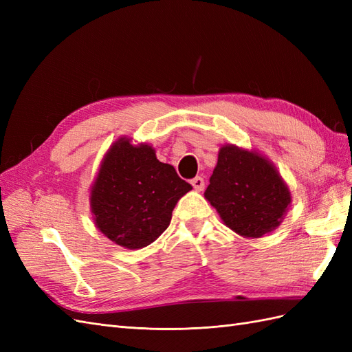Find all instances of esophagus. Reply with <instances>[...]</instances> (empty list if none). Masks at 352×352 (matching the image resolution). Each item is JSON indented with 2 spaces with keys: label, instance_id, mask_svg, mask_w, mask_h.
I'll list each match as a JSON object with an SVG mask.
<instances>
[{
  "label": "esophagus",
  "instance_id": "esophagus-1",
  "mask_svg": "<svg viewBox=\"0 0 352 352\" xmlns=\"http://www.w3.org/2000/svg\"><path fill=\"white\" fill-rule=\"evenodd\" d=\"M190 185H192L194 186V189L195 190H202V189H204V179H202L201 176H197V177H194L192 180H190Z\"/></svg>",
  "mask_w": 352,
  "mask_h": 352
}]
</instances>
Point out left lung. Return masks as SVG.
I'll return each instance as SVG.
<instances>
[{"label":"left lung","instance_id":"8db88e82","mask_svg":"<svg viewBox=\"0 0 352 352\" xmlns=\"http://www.w3.org/2000/svg\"><path fill=\"white\" fill-rule=\"evenodd\" d=\"M204 197L225 226L251 239L278 229L292 201L289 188L267 157L233 144L219 150Z\"/></svg>","mask_w":352,"mask_h":352}]
</instances>
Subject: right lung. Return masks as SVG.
<instances>
[{"instance_id":"add662e5","label":"right lung","mask_w":352,"mask_h":352,"mask_svg":"<svg viewBox=\"0 0 352 352\" xmlns=\"http://www.w3.org/2000/svg\"><path fill=\"white\" fill-rule=\"evenodd\" d=\"M192 189L153 145L120 136L104 154L89 189L95 226L116 245L141 250L168 228L177 201Z\"/></svg>"}]
</instances>
